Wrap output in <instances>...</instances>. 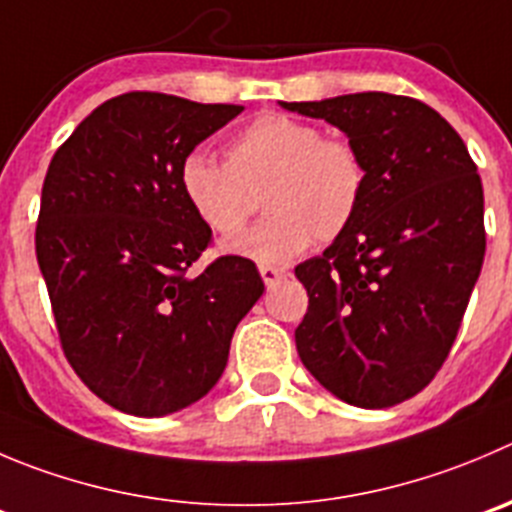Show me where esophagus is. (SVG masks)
Masks as SVG:
<instances>
[{
  "instance_id": "1",
  "label": "esophagus",
  "mask_w": 512,
  "mask_h": 512,
  "mask_svg": "<svg viewBox=\"0 0 512 512\" xmlns=\"http://www.w3.org/2000/svg\"><path fill=\"white\" fill-rule=\"evenodd\" d=\"M259 274H261V279H264V284H266V286H274L276 281H281V279H284V276L289 274V271H286V269H281V266H269V264H261V266H259Z\"/></svg>"
}]
</instances>
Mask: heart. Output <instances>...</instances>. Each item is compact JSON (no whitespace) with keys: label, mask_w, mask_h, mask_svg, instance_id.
Wrapping results in <instances>:
<instances>
[{"label":"heart","mask_w":512,"mask_h":512,"mask_svg":"<svg viewBox=\"0 0 512 512\" xmlns=\"http://www.w3.org/2000/svg\"><path fill=\"white\" fill-rule=\"evenodd\" d=\"M178 188L198 221L216 236H236L259 206L261 226L233 251L284 264L316 243L337 241L367 193V163L357 143L324 135L319 125L284 113H261L223 143V163L206 153L180 160Z\"/></svg>","instance_id":"heart-1"}]
</instances>
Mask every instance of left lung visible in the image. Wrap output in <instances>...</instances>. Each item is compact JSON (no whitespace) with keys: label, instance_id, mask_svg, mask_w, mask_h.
Listing matches in <instances>:
<instances>
[{"label":"left lung","instance_id":"obj_1","mask_svg":"<svg viewBox=\"0 0 512 512\" xmlns=\"http://www.w3.org/2000/svg\"><path fill=\"white\" fill-rule=\"evenodd\" d=\"M281 105L337 125L367 163L352 226L296 266L309 294L296 352L349 405H399L445 364L483 269L478 165L455 128L415 97L354 92Z\"/></svg>","mask_w":512,"mask_h":512}]
</instances>
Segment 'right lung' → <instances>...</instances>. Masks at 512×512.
<instances>
[{
    "instance_id": "obj_1",
    "label": "right lung",
    "mask_w": 512,
    "mask_h": 512,
    "mask_svg": "<svg viewBox=\"0 0 512 512\" xmlns=\"http://www.w3.org/2000/svg\"><path fill=\"white\" fill-rule=\"evenodd\" d=\"M165 92L95 107L57 148L34 231L62 352L102 402L160 417L201 399L238 321L264 294L256 264L193 266L213 233L178 188L180 160L241 113Z\"/></svg>"
}]
</instances>
